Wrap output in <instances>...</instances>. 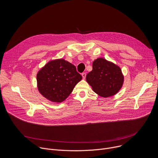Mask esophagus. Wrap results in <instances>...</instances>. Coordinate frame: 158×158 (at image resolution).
I'll use <instances>...</instances> for the list:
<instances>
[{
  "instance_id": "1",
  "label": "esophagus",
  "mask_w": 158,
  "mask_h": 158,
  "mask_svg": "<svg viewBox=\"0 0 158 158\" xmlns=\"http://www.w3.org/2000/svg\"><path fill=\"white\" fill-rule=\"evenodd\" d=\"M85 76H86V73H82V78H83L84 79L85 78Z\"/></svg>"
}]
</instances>
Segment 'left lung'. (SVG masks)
Instances as JSON below:
<instances>
[{
  "label": "left lung",
  "mask_w": 158,
  "mask_h": 158,
  "mask_svg": "<svg viewBox=\"0 0 158 158\" xmlns=\"http://www.w3.org/2000/svg\"><path fill=\"white\" fill-rule=\"evenodd\" d=\"M93 91L102 97H109L117 94L123 86L124 76L116 64L103 58L92 63V70L85 77Z\"/></svg>",
  "instance_id": "left-lung-1"
}]
</instances>
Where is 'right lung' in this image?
I'll return each mask as SVG.
<instances>
[{"label": "right lung", "instance_id": "obj_1", "mask_svg": "<svg viewBox=\"0 0 158 158\" xmlns=\"http://www.w3.org/2000/svg\"><path fill=\"white\" fill-rule=\"evenodd\" d=\"M82 79L73 64L63 58L52 60L37 73V88L46 99L61 103L68 97Z\"/></svg>", "mask_w": 158, "mask_h": 158}]
</instances>
